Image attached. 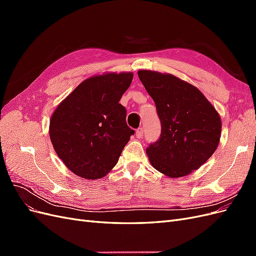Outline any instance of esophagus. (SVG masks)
Segmentation results:
<instances>
[{"label": "esophagus", "mask_w": 256, "mask_h": 256, "mask_svg": "<svg viewBox=\"0 0 256 256\" xmlns=\"http://www.w3.org/2000/svg\"><path fill=\"white\" fill-rule=\"evenodd\" d=\"M143 134H144L143 128H138V129L136 131V136L138 138H141L143 136Z\"/></svg>", "instance_id": "obj_1"}]
</instances>
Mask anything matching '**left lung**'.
Masks as SVG:
<instances>
[{
  "mask_svg": "<svg viewBox=\"0 0 256 256\" xmlns=\"http://www.w3.org/2000/svg\"><path fill=\"white\" fill-rule=\"evenodd\" d=\"M161 122L159 140L146 148L150 164L168 177L187 176L212 157L220 142L219 113L194 85L171 74L138 72Z\"/></svg>",
  "mask_w": 256,
  "mask_h": 256,
  "instance_id": "obj_1",
  "label": "left lung"
}]
</instances>
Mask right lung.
Listing matches in <instances>:
<instances>
[{
    "instance_id": "right-lung-1",
    "label": "right lung",
    "mask_w": 256,
    "mask_h": 256,
    "mask_svg": "<svg viewBox=\"0 0 256 256\" xmlns=\"http://www.w3.org/2000/svg\"><path fill=\"white\" fill-rule=\"evenodd\" d=\"M132 72H108L84 80L53 112L49 136L53 148L70 171L100 180L116 166L134 130L126 122L120 100Z\"/></svg>"
}]
</instances>
